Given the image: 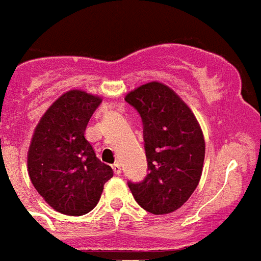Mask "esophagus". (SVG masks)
Listing matches in <instances>:
<instances>
[{
    "label": "esophagus",
    "instance_id": "34e87169",
    "mask_svg": "<svg viewBox=\"0 0 261 261\" xmlns=\"http://www.w3.org/2000/svg\"><path fill=\"white\" fill-rule=\"evenodd\" d=\"M112 169H113V172H115L116 174L121 173V165L118 164V163H115V164L112 165Z\"/></svg>",
    "mask_w": 261,
    "mask_h": 261
}]
</instances>
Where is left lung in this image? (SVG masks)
I'll use <instances>...</instances> for the list:
<instances>
[{
	"instance_id": "left-lung-1",
	"label": "left lung",
	"mask_w": 261,
	"mask_h": 261,
	"mask_svg": "<svg viewBox=\"0 0 261 261\" xmlns=\"http://www.w3.org/2000/svg\"><path fill=\"white\" fill-rule=\"evenodd\" d=\"M125 101L143 121L148 174L128 181L135 200L153 215L178 210L199 185L205 143L192 111L171 88L148 83L126 94Z\"/></svg>"
}]
</instances>
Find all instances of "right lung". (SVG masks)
Listing matches in <instances>:
<instances>
[{
	"label": "right lung",
	"mask_w": 261,
	"mask_h": 261,
	"mask_svg": "<svg viewBox=\"0 0 261 261\" xmlns=\"http://www.w3.org/2000/svg\"><path fill=\"white\" fill-rule=\"evenodd\" d=\"M100 104V97L69 90L53 102L34 130L28 152L29 177L45 201L64 215L90 212L113 176L84 136Z\"/></svg>",
	"instance_id": "1"
}]
</instances>
